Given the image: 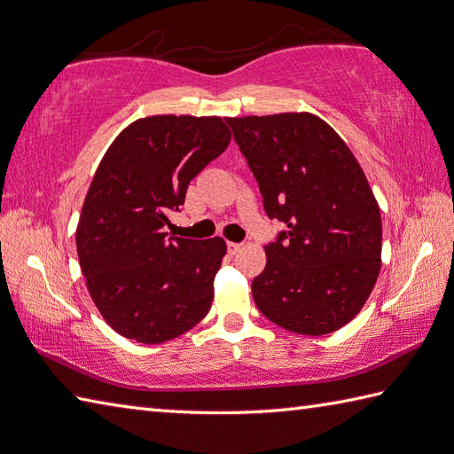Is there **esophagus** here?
Segmentation results:
<instances>
[{"label":"esophagus","mask_w":454,"mask_h":454,"mask_svg":"<svg viewBox=\"0 0 454 454\" xmlns=\"http://www.w3.org/2000/svg\"><path fill=\"white\" fill-rule=\"evenodd\" d=\"M226 249H228V254L230 255H236L239 249H242V244H236V242H228L226 244Z\"/></svg>","instance_id":"34e87169"}]
</instances>
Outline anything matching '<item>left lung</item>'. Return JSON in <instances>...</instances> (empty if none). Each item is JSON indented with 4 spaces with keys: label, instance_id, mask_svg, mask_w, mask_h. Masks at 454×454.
Listing matches in <instances>:
<instances>
[{
    "label": "left lung",
    "instance_id": "1",
    "mask_svg": "<svg viewBox=\"0 0 454 454\" xmlns=\"http://www.w3.org/2000/svg\"><path fill=\"white\" fill-rule=\"evenodd\" d=\"M259 183L269 218L286 230L265 246L252 283L267 320L301 335L340 330L380 273V208L351 150L310 113L226 119Z\"/></svg>",
    "mask_w": 454,
    "mask_h": 454
}]
</instances>
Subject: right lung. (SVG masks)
Wrapping results in <instances>:
<instances>
[{
	"instance_id": "right-lung-1",
	"label": "right lung",
	"mask_w": 454,
	"mask_h": 454,
	"mask_svg": "<svg viewBox=\"0 0 454 454\" xmlns=\"http://www.w3.org/2000/svg\"><path fill=\"white\" fill-rule=\"evenodd\" d=\"M230 138L220 117L158 114L129 124L105 152L75 246L95 306L122 337L163 343L208 314L226 242L168 238L166 226Z\"/></svg>"
}]
</instances>
